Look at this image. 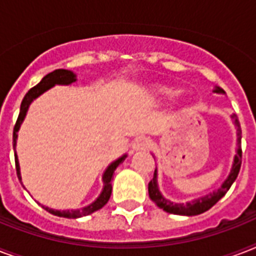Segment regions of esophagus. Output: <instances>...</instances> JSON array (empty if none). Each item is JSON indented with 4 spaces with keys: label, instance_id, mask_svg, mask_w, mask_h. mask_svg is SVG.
<instances>
[{
    "label": "esophagus",
    "instance_id": "obj_1",
    "mask_svg": "<svg viewBox=\"0 0 256 256\" xmlns=\"http://www.w3.org/2000/svg\"><path fill=\"white\" fill-rule=\"evenodd\" d=\"M152 146V140L148 138V136H138L132 142V148L134 152H144V150H148Z\"/></svg>",
    "mask_w": 256,
    "mask_h": 256
}]
</instances>
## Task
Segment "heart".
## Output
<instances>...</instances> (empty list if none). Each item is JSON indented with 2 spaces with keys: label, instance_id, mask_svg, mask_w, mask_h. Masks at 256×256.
Returning a JSON list of instances; mask_svg holds the SVG:
<instances>
[{
  "label": "heart",
  "instance_id": "b5f03b06",
  "mask_svg": "<svg viewBox=\"0 0 256 256\" xmlns=\"http://www.w3.org/2000/svg\"><path fill=\"white\" fill-rule=\"evenodd\" d=\"M154 94L160 96V98H172V96H175L178 94V90H175V88H171V86L160 85L154 88Z\"/></svg>",
  "mask_w": 256,
  "mask_h": 256
}]
</instances>
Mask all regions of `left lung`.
<instances>
[{
	"mask_svg": "<svg viewBox=\"0 0 256 256\" xmlns=\"http://www.w3.org/2000/svg\"><path fill=\"white\" fill-rule=\"evenodd\" d=\"M212 92L216 94H224L223 88L215 86ZM231 118L234 120L235 128H236V142H238V148H236V154L234 156V162L231 166L230 174L224 179V182L220 184L218 190H214L212 192L199 196L196 199H192L190 202L186 203H176L172 202L170 199H166L162 195L158 187V170L156 168L154 171V178L148 183V196L152 199V202L156 203V206L162 208L164 211L168 212V214H175V215H184V216H192V215H199L204 212V211L210 210L211 207L214 206L215 203L218 202L219 199L223 198L226 194L231 184L235 182V179L238 176L239 170H240V164H242V148H240V140H242V130H240V124H239L238 116L232 114Z\"/></svg>",
	"mask_w": 256,
	"mask_h": 256,
	"instance_id": "1",
	"label": "left lung"
}]
</instances>
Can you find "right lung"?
<instances>
[{"label": "right lung", "mask_w": 256, "mask_h": 256, "mask_svg": "<svg viewBox=\"0 0 256 256\" xmlns=\"http://www.w3.org/2000/svg\"><path fill=\"white\" fill-rule=\"evenodd\" d=\"M77 81V74L73 73L72 70H66V69H57L52 72V73L46 74L45 77L42 78L41 82L37 84V85L32 88L29 92H26V96H24L21 104V108H20V116H18V120L16 122V126H14V132H13V148L16 150V146H17V138H18V130L21 128L22 122L25 120L26 112L29 110V106L32 104L36 98L44 94L45 92H48L49 88H54L56 85H72L74 82ZM128 154H124L122 156H120L118 160H116L114 162L108 164V168L104 170V175H102V180H104V188L100 191V194L98 195V198L94 200L92 203H90L88 206L82 207V208H76V210H54V208H50V207L42 206L46 211H49L50 214L56 215V216H62V218H70V219H77L81 218V216H86V215L92 214L94 211L100 210L102 207L108 202L110 199V195H112V174L116 168L120 166L124 160H126ZM14 160H16V170H17L18 179L21 180V170H20V162H18V156L17 152H14Z\"/></svg>", "instance_id": "right-lung-1"}]
</instances>
